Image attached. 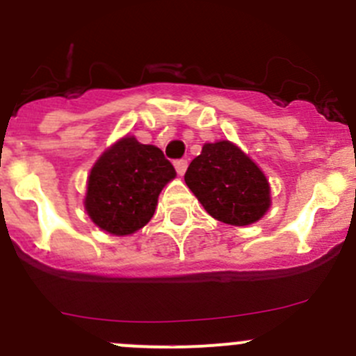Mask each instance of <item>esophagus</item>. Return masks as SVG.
Wrapping results in <instances>:
<instances>
[{"mask_svg": "<svg viewBox=\"0 0 356 356\" xmlns=\"http://www.w3.org/2000/svg\"><path fill=\"white\" fill-rule=\"evenodd\" d=\"M174 167H175V170H177L179 175H184L186 174V168H188V160L174 161Z\"/></svg>", "mask_w": 356, "mask_h": 356, "instance_id": "obj_1", "label": "esophagus"}]
</instances>
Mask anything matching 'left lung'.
Masks as SVG:
<instances>
[{"instance_id":"1","label":"left lung","mask_w":356,"mask_h":356,"mask_svg":"<svg viewBox=\"0 0 356 356\" xmlns=\"http://www.w3.org/2000/svg\"><path fill=\"white\" fill-rule=\"evenodd\" d=\"M184 181L204 210L224 224L250 225L270 207L264 172L229 141L207 143L189 163Z\"/></svg>"}]
</instances>
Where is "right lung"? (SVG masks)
<instances>
[{
    "instance_id": "1",
    "label": "right lung",
    "mask_w": 356,
    "mask_h": 356,
    "mask_svg": "<svg viewBox=\"0 0 356 356\" xmlns=\"http://www.w3.org/2000/svg\"><path fill=\"white\" fill-rule=\"evenodd\" d=\"M175 177L160 148L124 138L103 153L89 174L86 210L103 231L127 236L153 217L158 195Z\"/></svg>"
}]
</instances>
